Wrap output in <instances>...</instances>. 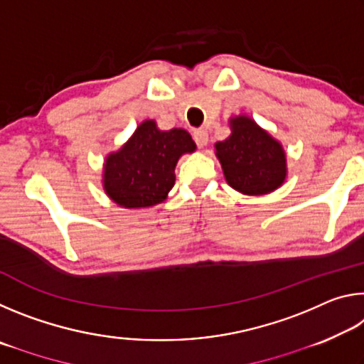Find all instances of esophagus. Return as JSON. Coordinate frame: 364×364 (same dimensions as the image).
Instances as JSON below:
<instances>
[{
	"mask_svg": "<svg viewBox=\"0 0 364 364\" xmlns=\"http://www.w3.org/2000/svg\"><path fill=\"white\" fill-rule=\"evenodd\" d=\"M193 136H194V141L197 143V146L202 147L208 143V133L205 130H202V128H199V130H194Z\"/></svg>",
	"mask_w": 364,
	"mask_h": 364,
	"instance_id": "34e87169",
	"label": "esophagus"
}]
</instances>
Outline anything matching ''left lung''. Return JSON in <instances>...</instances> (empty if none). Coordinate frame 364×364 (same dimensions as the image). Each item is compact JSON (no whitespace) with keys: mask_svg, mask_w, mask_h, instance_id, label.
Masks as SVG:
<instances>
[{"mask_svg":"<svg viewBox=\"0 0 364 364\" xmlns=\"http://www.w3.org/2000/svg\"><path fill=\"white\" fill-rule=\"evenodd\" d=\"M231 128V136L215 144L228 184L250 196L279 188L286 178V154L278 141L249 117L232 119Z\"/></svg>","mask_w":364,"mask_h":364,"instance_id":"1","label":"left lung"}]
</instances>
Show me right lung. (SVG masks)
Returning a JSON list of instances; mask_svg holds the SVG:
<instances>
[{"label":"right lung","mask_w":364,"mask_h":364,"mask_svg":"<svg viewBox=\"0 0 364 364\" xmlns=\"http://www.w3.org/2000/svg\"><path fill=\"white\" fill-rule=\"evenodd\" d=\"M194 149L188 132L181 128L160 132L156 122L146 120L119 152L107 157L104 189L110 199L127 208L156 205L173 188L178 159Z\"/></svg>","instance_id":"right-lung-1"}]
</instances>
